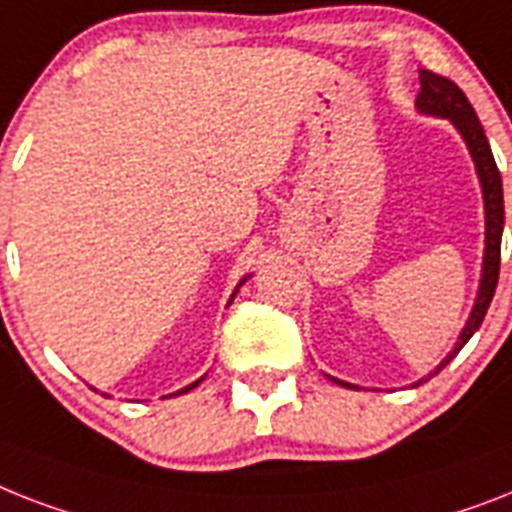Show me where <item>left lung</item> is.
Instances as JSON below:
<instances>
[{"mask_svg":"<svg viewBox=\"0 0 512 512\" xmlns=\"http://www.w3.org/2000/svg\"><path fill=\"white\" fill-rule=\"evenodd\" d=\"M418 110L429 112V115H439V118H450L455 123V128L460 131V136L465 139L468 149H471V157L476 162V170H479L481 191H484V210H486V249H484V276H481L479 297H476V305H473V313L465 323L463 334L458 336V344L450 355L444 357L439 368L434 373H439L444 365L450 363L452 357L463 350V344L476 334V328L484 321L486 310L492 305L494 289H497V278H500V242H502V226H505V202H502V178L500 170H497V162H494L492 147L486 141L484 128H481L479 118H476V110L471 107L468 97L458 89V83H452L450 78L439 76V73H431V70H421V94H418ZM431 373V376H434ZM429 376V378H431ZM336 384L347 386V389H357L352 384H344L339 378H331ZM421 384V381H418Z\"/></svg>","mask_w":512,"mask_h":512,"instance_id":"left-lung-1","label":"left lung"}]
</instances>
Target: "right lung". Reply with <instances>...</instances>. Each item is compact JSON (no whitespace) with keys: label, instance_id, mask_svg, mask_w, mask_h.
<instances>
[{"label":"right lung","instance_id":"1","mask_svg":"<svg viewBox=\"0 0 512 512\" xmlns=\"http://www.w3.org/2000/svg\"><path fill=\"white\" fill-rule=\"evenodd\" d=\"M236 294V292H234ZM199 381H202V378H199ZM199 381H194V384H189L186 386V389H181V392H176V394H184V392H189V389H194V386H199ZM170 397H173V394H170Z\"/></svg>","mask_w":512,"mask_h":512}]
</instances>
